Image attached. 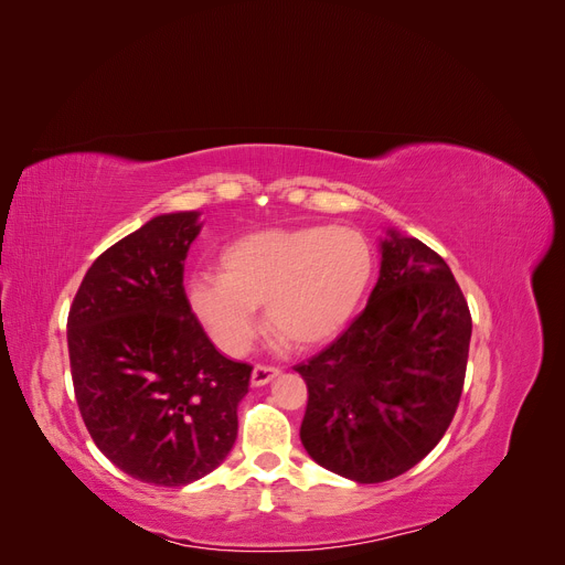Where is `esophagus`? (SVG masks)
Segmentation results:
<instances>
[{
    "mask_svg": "<svg viewBox=\"0 0 565 565\" xmlns=\"http://www.w3.org/2000/svg\"><path fill=\"white\" fill-rule=\"evenodd\" d=\"M278 374H280L278 367H273V365H256V367L252 370V384H254V386H264V384H268L273 377H278Z\"/></svg>",
    "mask_w": 565,
    "mask_h": 565,
    "instance_id": "esophagus-1",
    "label": "esophagus"
}]
</instances>
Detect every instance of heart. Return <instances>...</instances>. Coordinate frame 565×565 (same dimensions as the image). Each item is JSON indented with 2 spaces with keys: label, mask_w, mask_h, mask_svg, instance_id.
<instances>
[{
  "label": "heart",
  "mask_w": 565,
  "mask_h": 565,
  "mask_svg": "<svg viewBox=\"0 0 565 565\" xmlns=\"http://www.w3.org/2000/svg\"><path fill=\"white\" fill-rule=\"evenodd\" d=\"M372 273V247L353 228H268L237 237L218 254V278L193 280L188 295L228 351L249 344L259 306L273 334L295 349H311L347 328Z\"/></svg>",
  "instance_id": "1"
}]
</instances>
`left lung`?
<instances>
[{"mask_svg":"<svg viewBox=\"0 0 565 565\" xmlns=\"http://www.w3.org/2000/svg\"><path fill=\"white\" fill-rule=\"evenodd\" d=\"M469 341L471 313L448 264L417 237L388 231L363 313L295 365L309 388L306 452L355 483L413 469L455 417Z\"/></svg>","mask_w":565,"mask_h":565,"instance_id":"obj_1","label":"left lung"}]
</instances>
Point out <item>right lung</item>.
<instances>
[{"instance_id": "right-lung-1", "label": "right lung", "mask_w": 565, "mask_h": 565, "mask_svg": "<svg viewBox=\"0 0 565 565\" xmlns=\"http://www.w3.org/2000/svg\"><path fill=\"white\" fill-rule=\"evenodd\" d=\"M198 216L160 214L108 247L67 313L75 398L96 448L136 481L167 488L226 459L252 374L214 349L188 303Z\"/></svg>"}]
</instances>
